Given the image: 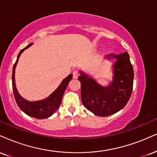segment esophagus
<instances>
[{"mask_svg":"<svg viewBox=\"0 0 157 157\" xmlns=\"http://www.w3.org/2000/svg\"><path fill=\"white\" fill-rule=\"evenodd\" d=\"M72 75H73V78L74 79H77L79 76V72L77 70H75V71H73Z\"/></svg>","mask_w":157,"mask_h":157,"instance_id":"obj_1","label":"esophagus"}]
</instances>
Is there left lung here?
I'll list each match as a JSON object with an SVG mask.
<instances>
[{
    "label": "left lung",
    "mask_w": 157,
    "mask_h": 157,
    "mask_svg": "<svg viewBox=\"0 0 157 157\" xmlns=\"http://www.w3.org/2000/svg\"><path fill=\"white\" fill-rule=\"evenodd\" d=\"M105 59H115L113 64V80L107 86H101L91 76L80 71L81 101L88 110L105 117L122 109L129 101L133 88L134 70L127 52L109 54Z\"/></svg>",
    "instance_id": "left-lung-1"
}]
</instances>
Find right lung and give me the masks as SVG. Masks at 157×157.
<instances>
[{
  "label": "right lung",
  "mask_w": 157,
  "mask_h": 157,
  "mask_svg": "<svg viewBox=\"0 0 157 157\" xmlns=\"http://www.w3.org/2000/svg\"><path fill=\"white\" fill-rule=\"evenodd\" d=\"M32 44H33V43L28 44L26 48L20 50L17 56L16 62L14 64L12 71L13 93H14L15 100H16L19 107L26 115L38 118V119H44V118H48L49 117H50L60 107L62 101V97H63V95L68 84L72 78V75L70 74L69 76L63 79L62 80L61 83L59 85V86L46 99L39 100V101H30L22 97L20 94H19L18 90L16 88V84H15V69H16L17 64L18 63V60L21 54L25 49L31 47Z\"/></svg>",
  "instance_id": "1"
}]
</instances>
